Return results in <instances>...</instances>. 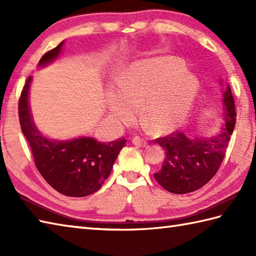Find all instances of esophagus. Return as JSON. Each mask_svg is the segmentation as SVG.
Here are the masks:
<instances>
[{
  "mask_svg": "<svg viewBox=\"0 0 256 256\" xmlns=\"http://www.w3.org/2000/svg\"><path fill=\"white\" fill-rule=\"evenodd\" d=\"M132 143L134 145H138V146H146V145H148V142H146V140L140 138V136H134L132 138Z\"/></svg>",
  "mask_w": 256,
  "mask_h": 256,
  "instance_id": "obj_1",
  "label": "esophagus"
}]
</instances>
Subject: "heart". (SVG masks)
<instances>
[{
    "label": "heart",
    "mask_w": 256,
    "mask_h": 256,
    "mask_svg": "<svg viewBox=\"0 0 256 256\" xmlns=\"http://www.w3.org/2000/svg\"><path fill=\"white\" fill-rule=\"evenodd\" d=\"M199 81L187 72L180 58L164 56L134 62L120 80V89L108 96V111L118 123H132L138 116L156 134L177 128L192 110Z\"/></svg>",
    "instance_id": "heart-1"
}]
</instances>
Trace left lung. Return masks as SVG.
Returning <instances> with one entry per match:
<instances>
[{
    "label": "left lung",
    "mask_w": 256,
    "mask_h": 256,
    "mask_svg": "<svg viewBox=\"0 0 256 256\" xmlns=\"http://www.w3.org/2000/svg\"><path fill=\"white\" fill-rule=\"evenodd\" d=\"M224 96L226 126L216 136L192 138L176 131L155 140L165 150L166 155L162 168L154 177L167 192L177 194L196 192L218 172L236 121L234 98L230 86Z\"/></svg>",
    "instance_id": "left-lung-1"
}]
</instances>
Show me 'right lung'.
Instances as JSON below:
<instances>
[{
	"mask_svg": "<svg viewBox=\"0 0 256 256\" xmlns=\"http://www.w3.org/2000/svg\"><path fill=\"white\" fill-rule=\"evenodd\" d=\"M60 42L40 58V66L54 60L62 50ZM27 78L18 101V118L22 132L28 142L35 166L50 186L68 197H86L98 192L110 175L120 150L126 140L100 143L91 138H80L66 142H55L42 136L32 123L28 106Z\"/></svg>",
	"mask_w": 256,
	"mask_h": 256,
	"instance_id": "obj_1",
	"label": "right lung"
}]
</instances>
